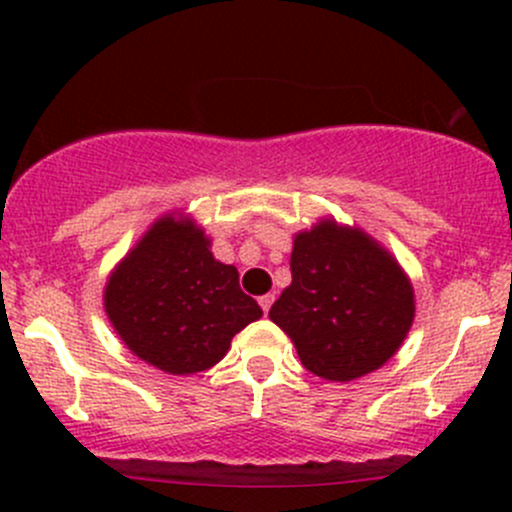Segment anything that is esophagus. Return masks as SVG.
I'll use <instances>...</instances> for the list:
<instances>
[{
	"label": "esophagus",
	"mask_w": 512,
	"mask_h": 512,
	"mask_svg": "<svg viewBox=\"0 0 512 512\" xmlns=\"http://www.w3.org/2000/svg\"><path fill=\"white\" fill-rule=\"evenodd\" d=\"M257 302H260V307H262V312H270V307H272V302H275V294H262L260 299H257Z\"/></svg>",
	"instance_id": "obj_1"
}]
</instances>
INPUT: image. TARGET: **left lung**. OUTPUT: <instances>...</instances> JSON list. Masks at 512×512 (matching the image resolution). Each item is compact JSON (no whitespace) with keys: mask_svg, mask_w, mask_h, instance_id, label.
Masks as SVG:
<instances>
[{"mask_svg":"<svg viewBox=\"0 0 512 512\" xmlns=\"http://www.w3.org/2000/svg\"><path fill=\"white\" fill-rule=\"evenodd\" d=\"M289 267L292 285L270 319L292 339L304 369L354 381L399 352L414 324V285L369 232L322 218L294 235Z\"/></svg>","mask_w":512,"mask_h":512,"instance_id":"obj_1","label":"left lung"}]
</instances>
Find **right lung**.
I'll use <instances>...</instances> for the list:
<instances>
[{
	"instance_id": "obj_1",
	"label": "right lung",
	"mask_w": 512,
	"mask_h": 512,
	"mask_svg": "<svg viewBox=\"0 0 512 512\" xmlns=\"http://www.w3.org/2000/svg\"><path fill=\"white\" fill-rule=\"evenodd\" d=\"M103 309L138 359L173 376L215 366L232 337L262 317L237 267L215 260L203 227L175 213L158 218L113 267Z\"/></svg>"
}]
</instances>
